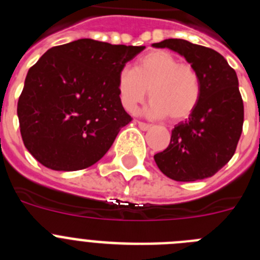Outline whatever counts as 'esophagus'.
<instances>
[{
  "instance_id": "34e87169",
  "label": "esophagus",
  "mask_w": 260,
  "mask_h": 260,
  "mask_svg": "<svg viewBox=\"0 0 260 260\" xmlns=\"http://www.w3.org/2000/svg\"><path fill=\"white\" fill-rule=\"evenodd\" d=\"M137 123H138V126H139V128H141V130H143V132H147V130H150V128L152 127V126L148 125V123L141 122V121H138Z\"/></svg>"
}]
</instances>
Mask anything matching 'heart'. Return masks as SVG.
<instances>
[{
	"instance_id": "heart-1",
	"label": "heart",
	"mask_w": 260,
	"mask_h": 260,
	"mask_svg": "<svg viewBox=\"0 0 260 260\" xmlns=\"http://www.w3.org/2000/svg\"><path fill=\"white\" fill-rule=\"evenodd\" d=\"M119 103L127 112H134L150 91L152 103L148 113L156 118L169 117L183 121L198 107L202 82L198 71L167 50H152L138 61L137 68L125 66L117 79Z\"/></svg>"
}]
</instances>
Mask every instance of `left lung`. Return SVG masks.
I'll use <instances>...</instances> for the list:
<instances>
[{"label": "left lung", "mask_w": 260, "mask_h": 260, "mask_svg": "<svg viewBox=\"0 0 260 260\" xmlns=\"http://www.w3.org/2000/svg\"><path fill=\"white\" fill-rule=\"evenodd\" d=\"M174 50L198 71L202 93L198 107L172 130L167 150L153 156L167 177L191 182L212 177L236 152L243 125V102L236 71L211 48L182 39L152 44Z\"/></svg>", "instance_id": "1"}]
</instances>
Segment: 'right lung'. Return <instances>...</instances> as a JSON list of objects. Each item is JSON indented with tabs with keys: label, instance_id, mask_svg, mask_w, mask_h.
<instances>
[{
	"label": "right lung",
	"instance_id": "right-lung-1",
	"mask_svg": "<svg viewBox=\"0 0 260 260\" xmlns=\"http://www.w3.org/2000/svg\"><path fill=\"white\" fill-rule=\"evenodd\" d=\"M144 48L80 39L50 48L29 69L17 113L23 143L40 164L80 171L108 152L132 121L118 73Z\"/></svg>",
	"mask_w": 260,
	"mask_h": 260
}]
</instances>
